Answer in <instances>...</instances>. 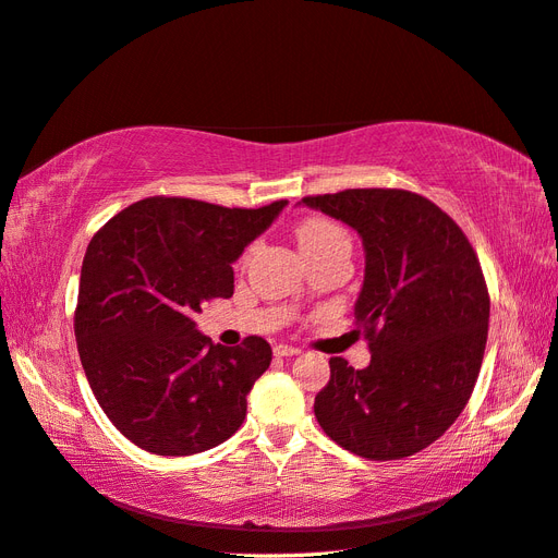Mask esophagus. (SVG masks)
<instances>
[{
  "instance_id": "1",
  "label": "esophagus",
  "mask_w": 558,
  "mask_h": 558,
  "mask_svg": "<svg viewBox=\"0 0 558 558\" xmlns=\"http://www.w3.org/2000/svg\"><path fill=\"white\" fill-rule=\"evenodd\" d=\"M274 353L278 355V359H292V355H299L302 351H299L296 347H288V344H278L274 349Z\"/></svg>"
}]
</instances>
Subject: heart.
I'll list each match as a JSON object with an SVG mask.
<instances>
[{"mask_svg":"<svg viewBox=\"0 0 558 558\" xmlns=\"http://www.w3.org/2000/svg\"><path fill=\"white\" fill-rule=\"evenodd\" d=\"M344 235V231L332 221L327 219H306L296 226V240H299V247L302 250H311V247H318L323 242L332 240Z\"/></svg>","mask_w":558,"mask_h":558,"instance_id":"b5f03b06","label":"heart"}]
</instances>
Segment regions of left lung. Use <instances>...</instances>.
<instances>
[{
    "instance_id": "1",
    "label": "left lung",
    "mask_w": 558,
    "mask_h": 558,
    "mask_svg": "<svg viewBox=\"0 0 558 558\" xmlns=\"http://www.w3.org/2000/svg\"><path fill=\"white\" fill-rule=\"evenodd\" d=\"M302 203L359 231L365 278L355 299L369 365L330 359L313 412L337 446L403 460L460 417L483 363L490 296L474 247L432 199L349 189Z\"/></svg>"
}]
</instances>
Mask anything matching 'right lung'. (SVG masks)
Wrapping results in <instances>:
<instances>
[{"instance_id":"obj_1","label":"right lung","mask_w":558,"mask_h":558,"mask_svg":"<svg viewBox=\"0 0 558 558\" xmlns=\"http://www.w3.org/2000/svg\"><path fill=\"white\" fill-rule=\"evenodd\" d=\"M288 199L259 209L146 197L98 231L82 262L77 351L89 387L122 436L155 454H195L231 438L270 344H211L195 313L233 294V262Z\"/></svg>"}]
</instances>
